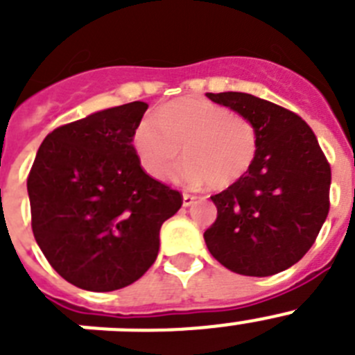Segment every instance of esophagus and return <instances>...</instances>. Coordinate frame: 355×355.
<instances>
[{
  "instance_id": "esophagus-1",
  "label": "esophagus",
  "mask_w": 355,
  "mask_h": 355,
  "mask_svg": "<svg viewBox=\"0 0 355 355\" xmlns=\"http://www.w3.org/2000/svg\"><path fill=\"white\" fill-rule=\"evenodd\" d=\"M196 202V197L190 196V193H183V206H192Z\"/></svg>"
}]
</instances>
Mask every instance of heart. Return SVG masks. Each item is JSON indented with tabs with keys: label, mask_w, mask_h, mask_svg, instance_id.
I'll use <instances>...</instances> for the list:
<instances>
[{
	"label": "heart",
	"mask_w": 355,
	"mask_h": 355,
	"mask_svg": "<svg viewBox=\"0 0 355 355\" xmlns=\"http://www.w3.org/2000/svg\"><path fill=\"white\" fill-rule=\"evenodd\" d=\"M144 171L167 180L181 158L174 180L187 187L227 188L243 178L258 153V130L247 117L205 99H180L144 119L133 135Z\"/></svg>",
	"instance_id": "obj_1"
}]
</instances>
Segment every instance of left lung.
<instances>
[{
  "instance_id": "obj_1",
  "label": "left lung",
  "mask_w": 355,
  "mask_h": 355,
  "mask_svg": "<svg viewBox=\"0 0 355 355\" xmlns=\"http://www.w3.org/2000/svg\"><path fill=\"white\" fill-rule=\"evenodd\" d=\"M206 96L258 130V153L249 171L211 197L216 220L206 229V245L231 272L279 274L302 259L327 218V158L311 128L290 110L243 92Z\"/></svg>"
}]
</instances>
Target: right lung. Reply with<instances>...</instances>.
Segmentation results:
<instances>
[{"label": "right lung", "mask_w": 355, "mask_h": 355, "mask_svg": "<svg viewBox=\"0 0 355 355\" xmlns=\"http://www.w3.org/2000/svg\"><path fill=\"white\" fill-rule=\"evenodd\" d=\"M147 103L101 110L44 139L28 175L31 229L49 265L89 291L130 286L155 263L162 224L183 205L140 167Z\"/></svg>", "instance_id": "1"}]
</instances>
